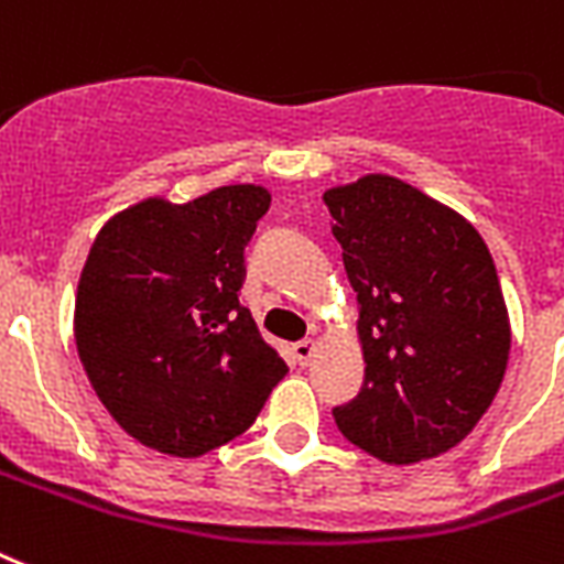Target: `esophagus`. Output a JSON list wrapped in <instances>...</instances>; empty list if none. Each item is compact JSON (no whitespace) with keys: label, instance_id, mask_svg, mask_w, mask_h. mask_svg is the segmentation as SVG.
I'll return each mask as SVG.
<instances>
[{"label":"esophagus","instance_id":"obj_1","mask_svg":"<svg viewBox=\"0 0 564 564\" xmlns=\"http://www.w3.org/2000/svg\"><path fill=\"white\" fill-rule=\"evenodd\" d=\"M291 352H294V360L300 367H308L311 358H314V340H296Z\"/></svg>","mask_w":564,"mask_h":564}]
</instances>
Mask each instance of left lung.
<instances>
[{
    "instance_id": "8db88e82",
    "label": "left lung",
    "mask_w": 564,
    "mask_h": 564,
    "mask_svg": "<svg viewBox=\"0 0 564 564\" xmlns=\"http://www.w3.org/2000/svg\"><path fill=\"white\" fill-rule=\"evenodd\" d=\"M358 294L364 384L332 408L340 434L384 463L448 452L503 381L510 319L477 229L402 180L323 195Z\"/></svg>"
}]
</instances>
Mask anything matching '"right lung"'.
Returning <instances> with one entry per match:
<instances>
[{"instance_id": "obj_1", "label": "right lung", "mask_w": 564, "mask_h": 564, "mask_svg": "<svg viewBox=\"0 0 564 564\" xmlns=\"http://www.w3.org/2000/svg\"><path fill=\"white\" fill-rule=\"evenodd\" d=\"M259 186L192 204L145 200L98 232L75 300V344L110 416L148 448L200 457L253 425L288 364L241 305Z\"/></svg>"}]
</instances>
